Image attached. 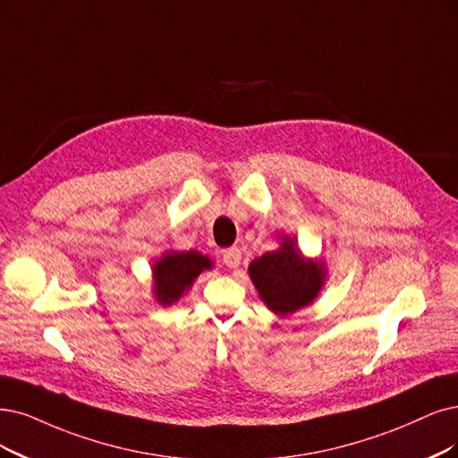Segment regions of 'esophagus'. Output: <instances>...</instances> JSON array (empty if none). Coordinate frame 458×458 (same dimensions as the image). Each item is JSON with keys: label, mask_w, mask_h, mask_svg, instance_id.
<instances>
[{"label": "esophagus", "mask_w": 458, "mask_h": 458, "mask_svg": "<svg viewBox=\"0 0 458 458\" xmlns=\"http://www.w3.org/2000/svg\"><path fill=\"white\" fill-rule=\"evenodd\" d=\"M242 262V250L238 247H230L223 250V264L228 267H238Z\"/></svg>", "instance_id": "34e87169"}]
</instances>
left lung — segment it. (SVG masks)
Returning a JSON list of instances; mask_svg holds the SVG:
<instances>
[{
    "label": "left lung",
    "instance_id": "1",
    "mask_svg": "<svg viewBox=\"0 0 458 458\" xmlns=\"http://www.w3.org/2000/svg\"><path fill=\"white\" fill-rule=\"evenodd\" d=\"M249 274L266 306L277 315L294 313L311 303L325 277L323 267L303 259L294 249L293 240L283 242L281 249L252 260Z\"/></svg>",
    "mask_w": 458,
    "mask_h": 458
}]
</instances>
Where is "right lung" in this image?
<instances>
[{"mask_svg":"<svg viewBox=\"0 0 458 458\" xmlns=\"http://www.w3.org/2000/svg\"><path fill=\"white\" fill-rule=\"evenodd\" d=\"M208 267H211L209 259L199 252H167L152 269L157 300L164 306L174 303L186 289H191L194 279Z\"/></svg>","mask_w":458,"mask_h":458,"instance_id":"1","label":"right lung"}]
</instances>
